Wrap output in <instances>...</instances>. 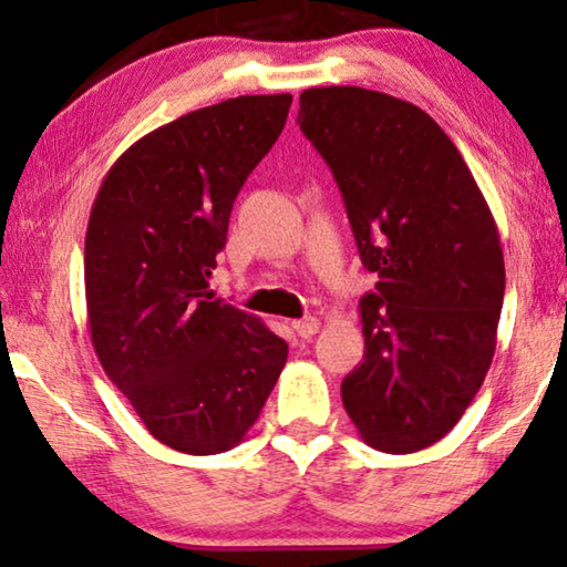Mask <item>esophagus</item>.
Returning <instances> with one entry per match:
<instances>
[{"mask_svg": "<svg viewBox=\"0 0 567 567\" xmlns=\"http://www.w3.org/2000/svg\"><path fill=\"white\" fill-rule=\"evenodd\" d=\"M292 329H295V333H298L300 339H310V337H316L318 333V329H321V321H318V318H302V321H292Z\"/></svg>", "mask_w": 567, "mask_h": 567, "instance_id": "1", "label": "esophagus"}]
</instances>
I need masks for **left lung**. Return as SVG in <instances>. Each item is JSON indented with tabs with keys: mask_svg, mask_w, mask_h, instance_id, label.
<instances>
[{
	"mask_svg": "<svg viewBox=\"0 0 567 567\" xmlns=\"http://www.w3.org/2000/svg\"><path fill=\"white\" fill-rule=\"evenodd\" d=\"M298 123L380 277L360 300L364 357L341 401L362 442L419 452L457 424L493 362L506 287L496 220L450 135L411 102L313 86Z\"/></svg>",
	"mask_w": 567,
	"mask_h": 567,
	"instance_id": "8db88e82",
	"label": "left lung"
}]
</instances>
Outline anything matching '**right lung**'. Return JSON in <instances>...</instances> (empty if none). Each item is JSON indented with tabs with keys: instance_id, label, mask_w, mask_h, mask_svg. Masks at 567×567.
Returning <instances> with one entry per match:
<instances>
[{
	"instance_id": "add662e5",
	"label": "right lung",
	"mask_w": 567,
	"mask_h": 567,
	"mask_svg": "<svg viewBox=\"0 0 567 567\" xmlns=\"http://www.w3.org/2000/svg\"><path fill=\"white\" fill-rule=\"evenodd\" d=\"M292 94H244L135 141L94 197L84 241L92 347L158 442L236 446L287 344L207 290L238 189L282 133Z\"/></svg>"
}]
</instances>
